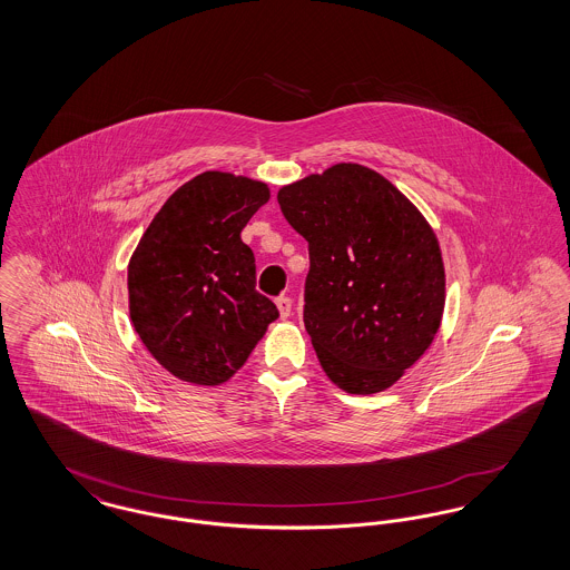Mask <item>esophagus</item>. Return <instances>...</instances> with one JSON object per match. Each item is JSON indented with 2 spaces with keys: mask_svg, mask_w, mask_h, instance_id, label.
<instances>
[{
  "mask_svg": "<svg viewBox=\"0 0 570 570\" xmlns=\"http://www.w3.org/2000/svg\"><path fill=\"white\" fill-rule=\"evenodd\" d=\"M275 305H277L282 318H288V316H291V312H293V298L282 295V297L275 298Z\"/></svg>",
  "mask_w": 570,
  "mask_h": 570,
  "instance_id": "1",
  "label": "esophagus"
}]
</instances>
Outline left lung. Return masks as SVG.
<instances>
[{
  "label": "left lung",
  "instance_id": "8db88e82",
  "mask_svg": "<svg viewBox=\"0 0 570 570\" xmlns=\"http://www.w3.org/2000/svg\"><path fill=\"white\" fill-rule=\"evenodd\" d=\"M307 242L303 323L326 376L348 393H379L434 342L444 265L434 230L372 168L335 164L277 191Z\"/></svg>",
  "mask_w": 570,
  "mask_h": 570
}]
</instances>
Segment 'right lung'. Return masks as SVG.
I'll use <instances>...</instances> for the list:
<instances>
[{"instance_id": "add662e5", "label": "right lung", "mask_w": 570, "mask_h": 570, "mask_svg": "<svg viewBox=\"0 0 570 570\" xmlns=\"http://www.w3.org/2000/svg\"><path fill=\"white\" fill-rule=\"evenodd\" d=\"M269 200L263 181L207 170L151 219L128 265L130 318L173 376L216 386L230 379L279 316L256 291L242 230Z\"/></svg>"}]
</instances>
